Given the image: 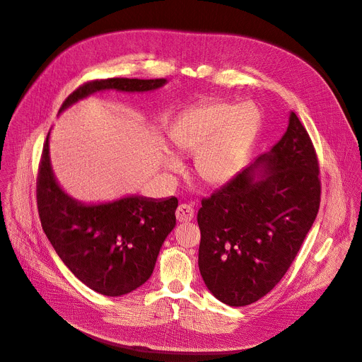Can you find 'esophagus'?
<instances>
[{"mask_svg": "<svg viewBox=\"0 0 362 362\" xmlns=\"http://www.w3.org/2000/svg\"><path fill=\"white\" fill-rule=\"evenodd\" d=\"M193 216H194V209L187 204H182L176 209V218L179 222H189L193 219Z\"/></svg>", "mask_w": 362, "mask_h": 362, "instance_id": "esophagus-1", "label": "esophagus"}]
</instances>
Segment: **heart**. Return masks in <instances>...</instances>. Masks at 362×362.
Instances as JSON below:
<instances>
[{"mask_svg":"<svg viewBox=\"0 0 362 362\" xmlns=\"http://www.w3.org/2000/svg\"><path fill=\"white\" fill-rule=\"evenodd\" d=\"M259 114L251 104L214 101L190 108L170 129V141L185 154H194V170L208 185H222L243 166L255 139ZM170 170L180 168L176 157L166 160Z\"/></svg>","mask_w":362,"mask_h":362,"instance_id":"1","label":"heart"}]
</instances>
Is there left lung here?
<instances>
[{"mask_svg":"<svg viewBox=\"0 0 362 362\" xmlns=\"http://www.w3.org/2000/svg\"><path fill=\"white\" fill-rule=\"evenodd\" d=\"M320 204L319 163L306 128L290 112L284 136L198 212L199 270L218 300L247 306L283 279Z\"/></svg>","mask_w":362,"mask_h":362,"instance_id":"left-lung-1","label":"left lung"}]
</instances>
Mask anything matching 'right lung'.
<instances>
[{
	"mask_svg": "<svg viewBox=\"0 0 362 362\" xmlns=\"http://www.w3.org/2000/svg\"><path fill=\"white\" fill-rule=\"evenodd\" d=\"M166 79L110 78L90 81L74 90L59 114L98 92H147ZM49 136L37 175V208L43 231L54 251L89 288L104 296H122L144 284L160 248L176 225L177 198L127 196L114 202L85 205L64 192L52 170Z\"/></svg>",
	"mask_w": 362,
	"mask_h": 362,
	"instance_id": "1",
	"label": "right lung"
}]
</instances>
